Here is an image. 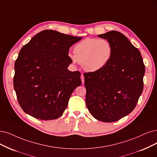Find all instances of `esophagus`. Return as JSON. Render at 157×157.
Instances as JSON below:
<instances>
[{
  "label": "esophagus",
  "mask_w": 157,
  "mask_h": 157,
  "mask_svg": "<svg viewBox=\"0 0 157 157\" xmlns=\"http://www.w3.org/2000/svg\"><path fill=\"white\" fill-rule=\"evenodd\" d=\"M81 79H82V83H84L85 79H84V75H83V74H82V75H81Z\"/></svg>",
  "instance_id": "esophagus-1"
}]
</instances>
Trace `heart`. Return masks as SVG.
Returning a JSON list of instances; mask_svg holds the SVG:
<instances>
[{"label":"heart","mask_w":157,"mask_h":157,"mask_svg":"<svg viewBox=\"0 0 157 157\" xmlns=\"http://www.w3.org/2000/svg\"><path fill=\"white\" fill-rule=\"evenodd\" d=\"M74 54L69 57L74 63H82L86 72H95L105 67L112 57V46L106 39L86 38L75 44Z\"/></svg>","instance_id":"b5f03b06"}]
</instances>
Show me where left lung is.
<instances>
[{"mask_svg":"<svg viewBox=\"0 0 157 157\" xmlns=\"http://www.w3.org/2000/svg\"><path fill=\"white\" fill-rule=\"evenodd\" d=\"M98 37L111 43L112 57L100 71L84 73L86 105L97 120L113 122L135 108L144 88L145 65L140 51L121 33L110 31Z\"/></svg>","mask_w":157,"mask_h":157,"instance_id":"obj_1","label":"left lung"}]
</instances>
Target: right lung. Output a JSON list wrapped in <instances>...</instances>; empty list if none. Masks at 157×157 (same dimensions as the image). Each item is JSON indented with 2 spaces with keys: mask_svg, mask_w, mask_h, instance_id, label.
I'll return each instance as SVG.
<instances>
[{
  "mask_svg": "<svg viewBox=\"0 0 157 157\" xmlns=\"http://www.w3.org/2000/svg\"><path fill=\"white\" fill-rule=\"evenodd\" d=\"M82 39L45 30L22 46L15 63L13 86L26 113L43 120L62 116L74 90L82 84L80 72L67 69L72 63L69 48Z\"/></svg>",
  "mask_w": 157,
  "mask_h": 157,
  "instance_id": "add662e5",
  "label": "right lung"
}]
</instances>
